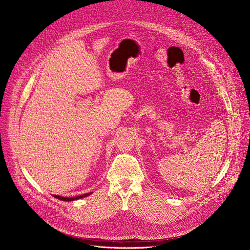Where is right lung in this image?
<instances>
[{"mask_svg": "<svg viewBox=\"0 0 250 250\" xmlns=\"http://www.w3.org/2000/svg\"><path fill=\"white\" fill-rule=\"evenodd\" d=\"M90 194H91V192H88V193H85V194H82V195L74 196V198H64V196H61V195H55V198H56V199H58V200L63 201V202H71V201H76V200H79V199L85 198V196H88V195H90Z\"/></svg>", "mask_w": 250, "mask_h": 250, "instance_id": "right-lung-1", "label": "right lung"}]
</instances>
